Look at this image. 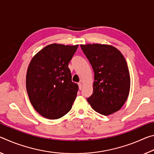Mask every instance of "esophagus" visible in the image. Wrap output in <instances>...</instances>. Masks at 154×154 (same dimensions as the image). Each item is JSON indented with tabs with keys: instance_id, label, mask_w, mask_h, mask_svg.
Masks as SVG:
<instances>
[{
	"instance_id": "1",
	"label": "esophagus",
	"mask_w": 154,
	"mask_h": 154,
	"mask_svg": "<svg viewBox=\"0 0 154 154\" xmlns=\"http://www.w3.org/2000/svg\"><path fill=\"white\" fill-rule=\"evenodd\" d=\"M78 85H79V89L81 90L82 89V87H83V85H82V83H78Z\"/></svg>"
}]
</instances>
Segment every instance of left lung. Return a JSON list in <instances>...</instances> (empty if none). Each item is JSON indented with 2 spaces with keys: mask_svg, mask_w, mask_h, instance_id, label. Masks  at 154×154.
Segmentation results:
<instances>
[{
  "mask_svg": "<svg viewBox=\"0 0 154 154\" xmlns=\"http://www.w3.org/2000/svg\"><path fill=\"white\" fill-rule=\"evenodd\" d=\"M94 72L93 94L88 102L98 113L109 116L119 111L129 94L130 78L124 56L113 46L81 45Z\"/></svg>",
  "mask_w": 154,
  "mask_h": 154,
  "instance_id": "1",
  "label": "left lung"
}]
</instances>
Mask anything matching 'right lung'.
Segmentation results:
<instances>
[{
    "label": "right lung",
    "mask_w": 154,
    "mask_h": 154,
    "mask_svg": "<svg viewBox=\"0 0 154 154\" xmlns=\"http://www.w3.org/2000/svg\"><path fill=\"white\" fill-rule=\"evenodd\" d=\"M78 45H47L33 57L26 74V90L31 104L43 117L62 118L71 110L78 91L72 82L69 63Z\"/></svg>",
    "instance_id": "1"
}]
</instances>
